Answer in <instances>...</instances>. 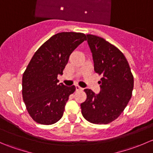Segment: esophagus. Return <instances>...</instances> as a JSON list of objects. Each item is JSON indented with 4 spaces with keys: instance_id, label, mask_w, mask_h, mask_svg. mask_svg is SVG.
<instances>
[{
    "instance_id": "34e87169",
    "label": "esophagus",
    "mask_w": 153,
    "mask_h": 153,
    "mask_svg": "<svg viewBox=\"0 0 153 153\" xmlns=\"http://www.w3.org/2000/svg\"><path fill=\"white\" fill-rule=\"evenodd\" d=\"M75 87H76V91H82L83 89H84L83 88H81V86H78V85L75 86Z\"/></svg>"
}]
</instances>
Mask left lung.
Returning <instances> with one entry per match:
<instances>
[{
	"instance_id": "obj_1",
	"label": "left lung",
	"mask_w": 153,
	"mask_h": 153,
	"mask_svg": "<svg viewBox=\"0 0 153 153\" xmlns=\"http://www.w3.org/2000/svg\"><path fill=\"white\" fill-rule=\"evenodd\" d=\"M95 72L101 75V92L95 95L86 89V99L81 104L86 121L107 124L115 121L124 110L132 94L134 78L124 54L101 37L86 35Z\"/></svg>"
}]
</instances>
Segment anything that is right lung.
Returning a JSON list of instances; mask_svg holds the SVG:
<instances>
[{"label": "right lung", "instance_id": "add662e5", "mask_svg": "<svg viewBox=\"0 0 153 153\" xmlns=\"http://www.w3.org/2000/svg\"><path fill=\"white\" fill-rule=\"evenodd\" d=\"M86 40L81 32H60L35 52L23 74L22 95L31 118L41 124L56 123L63 116L69 96L75 86L58 84L69 55Z\"/></svg>", "mask_w": 153, "mask_h": 153}]
</instances>
